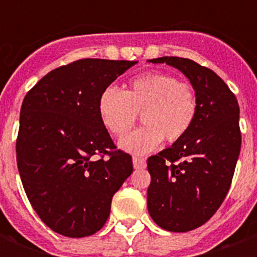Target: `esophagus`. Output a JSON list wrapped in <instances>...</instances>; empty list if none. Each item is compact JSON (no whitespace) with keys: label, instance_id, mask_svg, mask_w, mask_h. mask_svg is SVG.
Segmentation results:
<instances>
[{"label":"esophagus","instance_id":"34e87169","mask_svg":"<svg viewBox=\"0 0 257 257\" xmlns=\"http://www.w3.org/2000/svg\"><path fill=\"white\" fill-rule=\"evenodd\" d=\"M133 161V167L136 169H141V168H145V165H147V163H145L144 159H140V157H133L132 159Z\"/></svg>","mask_w":257,"mask_h":257}]
</instances>
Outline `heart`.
Masks as SVG:
<instances>
[{"label": "heart", "instance_id": "obj_1", "mask_svg": "<svg viewBox=\"0 0 257 257\" xmlns=\"http://www.w3.org/2000/svg\"><path fill=\"white\" fill-rule=\"evenodd\" d=\"M101 124L110 135L124 136L143 113L140 128L118 141L122 151L147 155L164 141L181 139L195 121L197 98L195 89L187 82L163 72H147L129 81L122 92L108 86L101 92L97 104Z\"/></svg>", "mask_w": 257, "mask_h": 257}]
</instances>
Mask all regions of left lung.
I'll list each match as a JSON object with an SVG mask.
<instances>
[{
    "label": "left lung",
    "mask_w": 257,
    "mask_h": 257,
    "mask_svg": "<svg viewBox=\"0 0 257 257\" xmlns=\"http://www.w3.org/2000/svg\"><path fill=\"white\" fill-rule=\"evenodd\" d=\"M148 62L179 69L197 98L189 131L147 161L149 215L163 229L188 232L207 223L229 191L241 147L239 104L227 84L197 62L181 57Z\"/></svg>",
    "instance_id": "left-lung-1"
}]
</instances>
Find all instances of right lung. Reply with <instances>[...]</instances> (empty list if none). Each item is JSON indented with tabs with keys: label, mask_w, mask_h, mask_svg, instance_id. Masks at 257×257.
<instances>
[{
	"label": "right lung",
	"mask_w": 257,
	"mask_h": 257,
	"mask_svg": "<svg viewBox=\"0 0 257 257\" xmlns=\"http://www.w3.org/2000/svg\"><path fill=\"white\" fill-rule=\"evenodd\" d=\"M135 64L78 60L49 72L22 101L18 172L36 213L60 235L100 231L113 195L133 172L132 157L113 151L97 104L101 92Z\"/></svg>",
	"instance_id": "1"
}]
</instances>
